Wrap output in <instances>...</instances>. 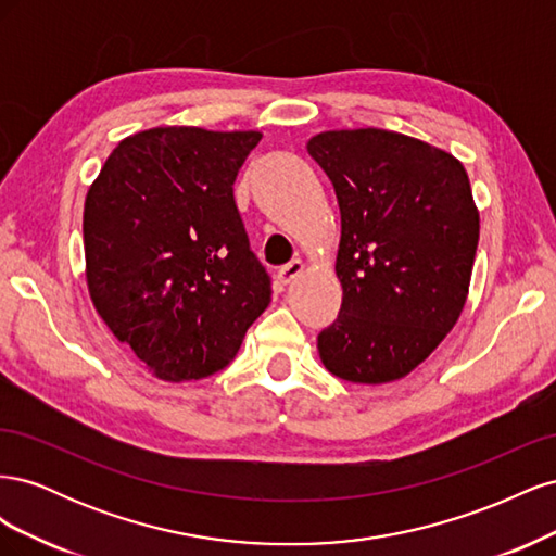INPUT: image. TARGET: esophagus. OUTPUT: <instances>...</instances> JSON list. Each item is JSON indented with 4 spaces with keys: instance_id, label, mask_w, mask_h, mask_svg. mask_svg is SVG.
<instances>
[{
    "instance_id": "esophagus-1",
    "label": "esophagus",
    "mask_w": 556,
    "mask_h": 556,
    "mask_svg": "<svg viewBox=\"0 0 556 556\" xmlns=\"http://www.w3.org/2000/svg\"><path fill=\"white\" fill-rule=\"evenodd\" d=\"M304 262L301 260H292V262H288L285 266H280V271H278V280L282 282V285H288L292 278H296L301 271H304Z\"/></svg>"
}]
</instances>
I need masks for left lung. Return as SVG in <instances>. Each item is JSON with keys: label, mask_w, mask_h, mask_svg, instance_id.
Returning a JSON list of instances; mask_svg holds the SVG:
<instances>
[{"label": "left lung", "mask_w": 556, "mask_h": 556, "mask_svg": "<svg viewBox=\"0 0 556 556\" xmlns=\"http://www.w3.org/2000/svg\"><path fill=\"white\" fill-rule=\"evenodd\" d=\"M341 208L336 276L343 304L319 331L327 371L362 384L408 376L464 311L480 213L464 164L387 129H336L308 141Z\"/></svg>", "instance_id": "1"}]
</instances>
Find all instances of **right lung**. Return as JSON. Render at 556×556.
I'll use <instances>...</instances> for the list:
<instances>
[{
	"instance_id": "right-lung-1",
	"label": "right lung",
	"mask_w": 556,
	"mask_h": 556,
	"mask_svg": "<svg viewBox=\"0 0 556 556\" xmlns=\"http://www.w3.org/2000/svg\"><path fill=\"white\" fill-rule=\"evenodd\" d=\"M260 131L153 127L123 139L90 185L83 245L90 299L157 378L225 368L271 301L233 180Z\"/></svg>"
}]
</instances>
